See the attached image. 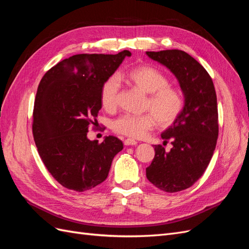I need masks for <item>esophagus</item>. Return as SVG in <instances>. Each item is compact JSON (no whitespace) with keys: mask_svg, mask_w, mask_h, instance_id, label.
I'll use <instances>...</instances> for the list:
<instances>
[{"mask_svg":"<svg viewBox=\"0 0 249 249\" xmlns=\"http://www.w3.org/2000/svg\"><path fill=\"white\" fill-rule=\"evenodd\" d=\"M124 143V145H126V146H129V145H136V144H137V141L134 140V139L129 138V139H125Z\"/></svg>","mask_w":249,"mask_h":249,"instance_id":"esophagus-1","label":"esophagus"}]
</instances>
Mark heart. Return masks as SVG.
Instances as JSON below:
<instances>
[{"mask_svg":"<svg viewBox=\"0 0 249 249\" xmlns=\"http://www.w3.org/2000/svg\"><path fill=\"white\" fill-rule=\"evenodd\" d=\"M126 81L140 91L149 94L145 110L150 113L142 115L124 114L112 123V130L117 134L132 138H142L156 125L169 126L176 122L184 108V99L178 89L169 86L168 78L149 65H141L125 74ZM120 82L116 76H111L101 87V103L107 111L117 106Z\"/></svg>","mask_w":249,"mask_h":249,"instance_id":"1","label":"heart"}]
</instances>
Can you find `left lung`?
<instances>
[{"mask_svg":"<svg viewBox=\"0 0 249 249\" xmlns=\"http://www.w3.org/2000/svg\"><path fill=\"white\" fill-rule=\"evenodd\" d=\"M146 55L175 74L184 95V108L161 137L171 141L168 152L155 145V158L146 178L165 192L191 187L212 159L218 138L217 97L213 81L203 66L179 50L146 52Z\"/></svg>","mask_w":249,"mask_h":249,"instance_id":"1","label":"left lung"}]
</instances>
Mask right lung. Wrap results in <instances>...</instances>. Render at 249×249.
I'll list each match as a JSON object with an SVG mask.
<instances>
[{"label":"right lung","mask_w":249,"mask_h":249,"mask_svg":"<svg viewBox=\"0 0 249 249\" xmlns=\"http://www.w3.org/2000/svg\"><path fill=\"white\" fill-rule=\"evenodd\" d=\"M129 51L116 55L80 54L64 59L42 77L33 111V136L47 169L70 190L92 189L107 178L124 143L106 136L87 137L102 108L101 87L116 71Z\"/></svg>","instance_id":"1"}]
</instances>
